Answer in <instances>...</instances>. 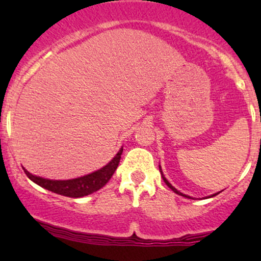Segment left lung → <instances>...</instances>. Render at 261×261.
<instances>
[{
    "instance_id": "left-lung-1",
    "label": "left lung",
    "mask_w": 261,
    "mask_h": 261,
    "mask_svg": "<svg viewBox=\"0 0 261 261\" xmlns=\"http://www.w3.org/2000/svg\"><path fill=\"white\" fill-rule=\"evenodd\" d=\"M160 170H161V174H162V178H163V180H164V182H166V184H167V185H168V187H169L170 189H172V190H173V191H174V193H175V194H178V195H181V196H184V197H188V199H191V197H190V196L185 195V194H182V193H180V191H178V190H176V189H175L174 187H173V185H172V184H170V182H169L168 180H167V179H166V178H164V175H163V172H162V169H161V166H160ZM217 194H218V193H217ZM217 194H214V195H211V196H208V197H212V196H216V195H217Z\"/></svg>"
}]
</instances>
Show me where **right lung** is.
<instances>
[{
  "mask_svg": "<svg viewBox=\"0 0 261 261\" xmlns=\"http://www.w3.org/2000/svg\"><path fill=\"white\" fill-rule=\"evenodd\" d=\"M122 148L119 149L115 157L107 166H104L103 168L95 170V172L91 173V174L80 176V178L76 179H70V180H51V179H45L41 178V176L33 175L25 168L23 169H24L27 176L32 181H34L35 184H38L39 187L53 191L55 194H59V195L68 197H82L99 190V189L103 188L110 180L114 172L118 168Z\"/></svg>",
  "mask_w": 261,
  "mask_h": 261,
  "instance_id": "right-lung-1",
  "label": "right lung"
}]
</instances>
